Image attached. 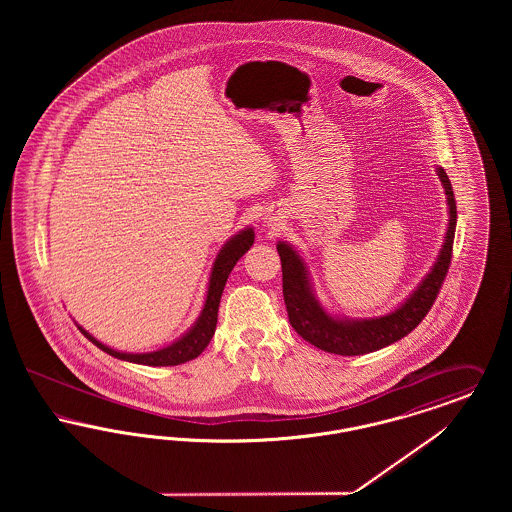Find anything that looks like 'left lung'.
<instances>
[{"label": "left lung", "mask_w": 512, "mask_h": 512, "mask_svg": "<svg viewBox=\"0 0 512 512\" xmlns=\"http://www.w3.org/2000/svg\"><path fill=\"white\" fill-rule=\"evenodd\" d=\"M447 199V228L438 257L426 276L416 284L393 311L382 317L349 318L332 315L320 303L311 280V272L299 251L288 242H278L282 261V288L293 330L326 353L343 357L365 355L405 338L428 315L447 274L457 226V203L447 172L436 169Z\"/></svg>", "instance_id": "8db88e82"}]
</instances>
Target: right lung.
I'll return each mask as SVG.
<instances>
[{"label":"right lung","instance_id":"1","mask_svg":"<svg viewBox=\"0 0 512 512\" xmlns=\"http://www.w3.org/2000/svg\"><path fill=\"white\" fill-rule=\"evenodd\" d=\"M255 242V232L251 226H247L244 230H240L238 234H234L226 244L220 247L215 263L209 274V284H207V295H205V303L203 309L199 313V317L194 322V326H190L180 338L157 349V351H149V353H126L113 349L105 343H101L98 338H94L88 330H84L80 324V332L92 341L94 345H98L101 351L109 353L115 359H121L126 363H136V365L146 366H174L188 363L195 357H199L203 353V349L209 345V341L215 334L217 328V318H219L220 297L224 292L226 280L232 272V268L236 267V263L244 257L245 251Z\"/></svg>","mask_w":512,"mask_h":512}]
</instances>
